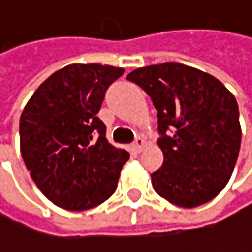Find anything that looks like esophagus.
Here are the masks:
<instances>
[{"instance_id":"esophagus-1","label":"esophagus","mask_w":252,"mask_h":252,"mask_svg":"<svg viewBox=\"0 0 252 252\" xmlns=\"http://www.w3.org/2000/svg\"><path fill=\"white\" fill-rule=\"evenodd\" d=\"M143 146H144V140H143L141 137H137V138L134 140V143H132V149H134L137 153H140V152L143 150Z\"/></svg>"}]
</instances>
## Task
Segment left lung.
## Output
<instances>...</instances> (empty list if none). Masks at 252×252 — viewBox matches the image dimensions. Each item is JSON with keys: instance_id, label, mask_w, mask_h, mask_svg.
Here are the masks:
<instances>
[{"instance_id": "1", "label": "left lung", "mask_w": 252, "mask_h": 252, "mask_svg": "<svg viewBox=\"0 0 252 252\" xmlns=\"http://www.w3.org/2000/svg\"><path fill=\"white\" fill-rule=\"evenodd\" d=\"M158 111L162 166L152 174L155 191L169 203L192 209L213 200L233 172L241 126L236 99L213 76L165 63L131 71Z\"/></svg>"}]
</instances>
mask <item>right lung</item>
<instances>
[{"instance_id": "right-lung-1", "label": "right lung", "mask_w": 252, "mask_h": 252, "mask_svg": "<svg viewBox=\"0 0 252 252\" xmlns=\"http://www.w3.org/2000/svg\"><path fill=\"white\" fill-rule=\"evenodd\" d=\"M123 68L73 64L46 78L20 117V149L37 188L55 206L81 212L117 189L128 152L106 140L97 112Z\"/></svg>"}]
</instances>
